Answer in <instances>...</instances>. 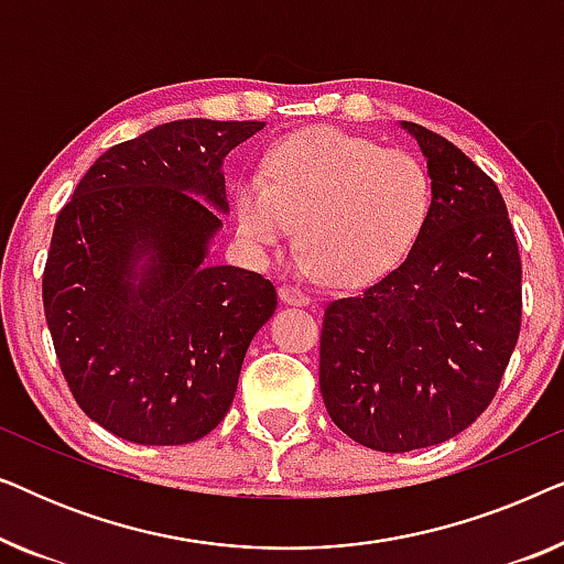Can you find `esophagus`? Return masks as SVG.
I'll return each mask as SVG.
<instances>
[{
  "mask_svg": "<svg viewBox=\"0 0 564 564\" xmlns=\"http://www.w3.org/2000/svg\"><path fill=\"white\" fill-rule=\"evenodd\" d=\"M280 300H282V303H288V305H297V307L311 305V297H307L303 290L292 288V284H282V288H280Z\"/></svg>",
  "mask_w": 564,
  "mask_h": 564,
  "instance_id": "obj_1",
  "label": "esophagus"
}]
</instances>
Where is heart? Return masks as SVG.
<instances>
[{"mask_svg": "<svg viewBox=\"0 0 564 564\" xmlns=\"http://www.w3.org/2000/svg\"><path fill=\"white\" fill-rule=\"evenodd\" d=\"M431 203V174L419 156L336 128H307L276 141L261 174L238 180L234 223L257 261L280 251L300 223V272L361 288L413 251Z\"/></svg>", "mask_w": 564, "mask_h": 564, "instance_id": "1", "label": "heart"}]
</instances>
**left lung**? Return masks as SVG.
<instances>
[{"instance_id":"8db88e82","label":"left lung","mask_w":564,"mask_h":564,"mask_svg":"<svg viewBox=\"0 0 564 564\" xmlns=\"http://www.w3.org/2000/svg\"><path fill=\"white\" fill-rule=\"evenodd\" d=\"M426 159L434 203L403 264L326 307L321 395L377 452L442 444L496 395L519 341L521 259L496 182L457 145L400 122Z\"/></svg>"}]
</instances>
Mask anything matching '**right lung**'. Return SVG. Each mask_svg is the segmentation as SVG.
I'll return each mask as SVG.
<instances>
[{
    "instance_id": "1",
    "label": "right lung",
    "mask_w": 564,
    "mask_h": 564,
    "mask_svg": "<svg viewBox=\"0 0 564 564\" xmlns=\"http://www.w3.org/2000/svg\"><path fill=\"white\" fill-rule=\"evenodd\" d=\"M257 120H174L112 145L58 213L43 307L84 413L145 446L203 438L234 403L274 284L213 264L228 215L223 159Z\"/></svg>"
}]
</instances>
